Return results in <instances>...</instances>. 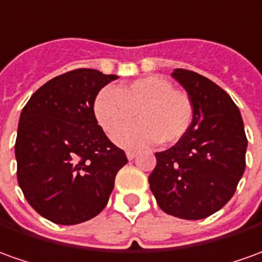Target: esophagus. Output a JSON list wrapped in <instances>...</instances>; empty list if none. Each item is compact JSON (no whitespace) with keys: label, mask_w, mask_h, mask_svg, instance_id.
Masks as SVG:
<instances>
[{"label":"esophagus","mask_w":262,"mask_h":262,"mask_svg":"<svg viewBox=\"0 0 262 262\" xmlns=\"http://www.w3.org/2000/svg\"><path fill=\"white\" fill-rule=\"evenodd\" d=\"M126 156H127V159H129V161H133V159L138 156V154H136V152H133V150H127V152H126Z\"/></svg>","instance_id":"34e87169"}]
</instances>
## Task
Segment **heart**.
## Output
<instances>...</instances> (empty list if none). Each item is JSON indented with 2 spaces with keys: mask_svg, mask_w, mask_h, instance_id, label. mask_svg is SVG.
<instances>
[{
  "mask_svg": "<svg viewBox=\"0 0 262 262\" xmlns=\"http://www.w3.org/2000/svg\"><path fill=\"white\" fill-rule=\"evenodd\" d=\"M93 112L107 136L127 126L136 113L139 123L115 138L127 149H145L156 142L176 143L185 136L193 119L189 96L159 76L135 80L116 89L104 87L94 99Z\"/></svg>",
  "mask_w": 262,
  "mask_h": 262,
  "instance_id": "b5f03b06",
  "label": "heart"
}]
</instances>
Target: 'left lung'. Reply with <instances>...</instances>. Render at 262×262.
Masks as SVG:
<instances>
[{
  "instance_id": "8db88e82",
  "label": "left lung",
  "mask_w": 262,
  "mask_h": 262,
  "mask_svg": "<svg viewBox=\"0 0 262 262\" xmlns=\"http://www.w3.org/2000/svg\"><path fill=\"white\" fill-rule=\"evenodd\" d=\"M172 77L189 96L193 119L175 146L155 154L149 185L163 212L202 220L235 193L248 142L241 113L227 92L195 71L175 69Z\"/></svg>"
}]
</instances>
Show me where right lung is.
Segmentation results:
<instances>
[{
    "label": "right lung",
    "mask_w": 262,
    "mask_h": 262,
    "mask_svg": "<svg viewBox=\"0 0 262 262\" xmlns=\"http://www.w3.org/2000/svg\"><path fill=\"white\" fill-rule=\"evenodd\" d=\"M115 74L77 69L47 81L19 115L15 159L21 191L37 212L74 225L103 211L127 163L97 124L96 96Z\"/></svg>",
    "instance_id": "right-lung-1"
}]
</instances>
